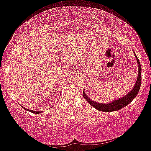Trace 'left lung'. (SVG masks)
Listing matches in <instances>:
<instances>
[{
	"instance_id": "8db88e82",
	"label": "left lung",
	"mask_w": 151,
	"mask_h": 151,
	"mask_svg": "<svg viewBox=\"0 0 151 151\" xmlns=\"http://www.w3.org/2000/svg\"><path fill=\"white\" fill-rule=\"evenodd\" d=\"M135 57H136V60L137 63V66H138V74H137V80L135 82V86L133 87L131 90L126 94L124 97H120V98L117 99V100L112 101V102H109V103H101V102H96L91 99H89L87 95L84 92V89L83 91V97H84L86 100L88 102L89 105H91L92 107H94L95 109L98 110L99 111H102V112H113V111H117L120 110V109L123 108L125 106H127L128 104H130L135 97L137 95V93L140 90V85H141V66H140V61L138 60V58L135 55V53L134 52Z\"/></svg>"
}]
</instances>
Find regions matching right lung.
Instances as JSON below:
<instances>
[{"label":"right lung","mask_w":151,"mask_h":151,"mask_svg":"<svg viewBox=\"0 0 151 151\" xmlns=\"http://www.w3.org/2000/svg\"><path fill=\"white\" fill-rule=\"evenodd\" d=\"M21 107H22V105H21ZM24 109H25V110H28V111H29V112H32V113H35V114H39V113H41V112H40V111H39V112H38V111H34V110H29V109H26V107H22Z\"/></svg>","instance_id":"obj_1"}]
</instances>
